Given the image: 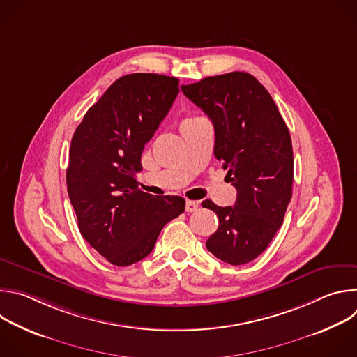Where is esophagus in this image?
<instances>
[{"instance_id":"obj_1","label":"esophagus","mask_w":357,"mask_h":357,"mask_svg":"<svg viewBox=\"0 0 357 357\" xmlns=\"http://www.w3.org/2000/svg\"><path fill=\"white\" fill-rule=\"evenodd\" d=\"M199 209V202H195V200H186L185 203V211L188 213H192V212H196Z\"/></svg>"}]
</instances>
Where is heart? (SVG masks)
<instances>
[{"instance_id": "heart-1", "label": "heart", "mask_w": 357, "mask_h": 357, "mask_svg": "<svg viewBox=\"0 0 357 357\" xmlns=\"http://www.w3.org/2000/svg\"><path fill=\"white\" fill-rule=\"evenodd\" d=\"M196 119H197V117H190V119H186V120H183V121H182V124H183V123H188V121H192V120H196Z\"/></svg>"}]
</instances>
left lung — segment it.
<instances>
[{"label":"left lung","mask_w":357,"mask_h":357,"mask_svg":"<svg viewBox=\"0 0 357 357\" xmlns=\"http://www.w3.org/2000/svg\"><path fill=\"white\" fill-rule=\"evenodd\" d=\"M181 89L212 120L215 157L237 190L234 206L205 203L219 218L206 247L227 264L250 263L274 238L292 196L288 127L266 87L245 72L209 76Z\"/></svg>","instance_id":"8db88e82"}]
</instances>
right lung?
Returning <instances> with one entry per match:
<instances>
[{
	"instance_id": "right-lung-1",
	"label": "right lung",
	"mask_w": 357,
	"mask_h": 357,
	"mask_svg": "<svg viewBox=\"0 0 357 357\" xmlns=\"http://www.w3.org/2000/svg\"><path fill=\"white\" fill-rule=\"evenodd\" d=\"M179 93V80L132 73L116 80L77 126L66 171L83 238L109 263L145 259L164 226L185 211L183 197L138 189L141 154Z\"/></svg>"
}]
</instances>
